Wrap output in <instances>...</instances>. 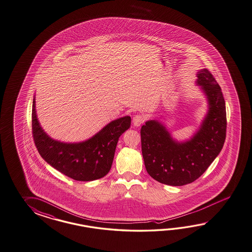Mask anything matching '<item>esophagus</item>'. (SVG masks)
Here are the masks:
<instances>
[{
	"instance_id": "34e87169",
	"label": "esophagus",
	"mask_w": 252,
	"mask_h": 252,
	"mask_svg": "<svg viewBox=\"0 0 252 252\" xmlns=\"http://www.w3.org/2000/svg\"><path fill=\"white\" fill-rule=\"evenodd\" d=\"M144 121H145L144 117L140 115H136L133 118V125L135 126V127H138L141 126L142 124L144 123Z\"/></svg>"
}]
</instances>
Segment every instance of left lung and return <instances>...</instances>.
I'll return each mask as SVG.
<instances>
[{"mask_svg": "<svg viewBox=\"0 0 252 252\" xmlns=\"http://www.w3.org/2000/svg\"><path fill=\"white\" fill-rule=\"evenodd\" d=\"M196 86L207 99L208 111L189 139L173 137L158 118L141 127L142 155L150 177L162 184L184 186L199 178L220 153L226 138V105L220 86L208 69L196 73Z\"/></svg>", "mask_w": 252, "mask_h": 252, "instance_id": "8db88e82", "label": "left lung"}]
</instances>
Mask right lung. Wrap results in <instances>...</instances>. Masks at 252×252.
I'll return each mask as SVG.
<instances>
[{"label":"right lung","mask_w":252,"mask_h":252,"mask_svg":"<svg viewBox=\"0 0 252 252\" xmlns=\"http://www.w3.org/2000/svg\"><path fill=\"white\" fill-rule=\"evenodd\" d=\"M131 117H119L85 141H59L41 126L32 100V135L38 152L50 166L77 181H93L109 172L120 135L130 127Z\"/></svg>","instance_id":"right-lung-1"}]
</instances>
